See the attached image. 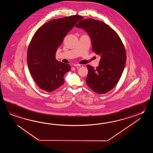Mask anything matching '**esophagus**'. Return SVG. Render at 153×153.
Instances as JSON below:
<instances>
[{"instance_id": "esophagus-1", "label": "esophagus", "mask_w": 153, "mask_h": 153, "mask_svg": "<svg viewBox=\"0 0 153 153\" xmlns=\"http://www.w3.org/2000/svg\"><path fill=\"white\" fill-rule=\"evenodd\" d=\"M74 67H82L83 65H79V64H75V65H74Z\"/></svg>"}]
</instances>
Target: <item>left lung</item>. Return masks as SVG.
Wrapping results in <instances>:
<instances>
[{
    "label": "left lung",
    "mask_w": 153,
    "mask_h": 153,
    "mask_svg": "<svg viewBox=\"0 0 153 153\" xmlns=\"http://www.w3.org/2000/svg\"><path fill=\"white\" fill-rule=\"evenodd\" d=\"M75 26L88 33L93 51L101 56L96 68L87 65L86 82L95 92L105 94L117 84L125 66L126 54L123 42L114 30L100 21L88 19Z\"/></svg>",
    "instance_id": "1"
}]
</instances>
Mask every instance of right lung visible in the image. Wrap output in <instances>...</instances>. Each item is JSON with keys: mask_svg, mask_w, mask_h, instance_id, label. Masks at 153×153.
<instances>
[{"mask_svg": "<svg viewBox=\"0 0 153 153\" xmlns=\"http://www.w3.org/2000/svg\"><path fill=\"white\" fill-rule=\"evenodd\" d=\"M82 19L73 15L50 21L33 36L27 51V64L32 78L42 90L52 92L64 84L63 76L71 67L56 59V52L67 33Z\"/></svg>", "mask_w": 153, "mask_h": 153, "instance_id": "1", "label": "right lung"}]
</instances>
